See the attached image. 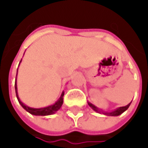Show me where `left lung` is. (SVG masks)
<instances>
[{"label": "left lung", "mask_w": 148, "mask_h": 148, "mask_svg": "<svg viewBox=\"0 0 148 148\" xmlns=\"http://www.w3.org/2000/svg\"><path fill=\"white\" fill-rule=\"evenodd\" d=\"M130 103H131V102L130 103H128L126 106L120 107V108H116V109H115L114 111H112V112H104V111H102V110H99V108H96L95 105H93V104L90 103V102H88V105H89L94 111H95V112H101V113H103L104 115H107V116H119L121 113H123L126 109H128V108L130 107Z\"/></svg>", "instance_id": "8db88e82"}]
</instances>
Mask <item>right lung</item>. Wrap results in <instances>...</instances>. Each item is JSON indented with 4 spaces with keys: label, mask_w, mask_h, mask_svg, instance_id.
<instances>
[{
    "label": "right lung",
    "mask_w": 148,
    "mask_h": 148,
    "mask_svg": "<svg viewBox=\"0 0 148 148\" xmlns=\"http://www.w3.org/2000/svg\"><path fill=\"white\" fill-rule=\"evenodd\" d=\"M22 61V60H21ZM21 62V61H20ZM20 64V63H19ZM17 76V75H16ZM15 91H16V95H17V99L18 100L19 103L22 105V107L27 111L28 112H30L32 115H36V116H47V115H52L53 113L57 112V110H59L61 108V105L63 103V96H64V91L62 92L61 97L59 98V99L57 100V102L55 103H53L50 106L48 107H45V108H30L27 106L26 104H24L20 99H19L18 95V90H17V82L15 81Z\"/></svg>",
    "instance_id": "right-lung-1"
}]
</instances>
